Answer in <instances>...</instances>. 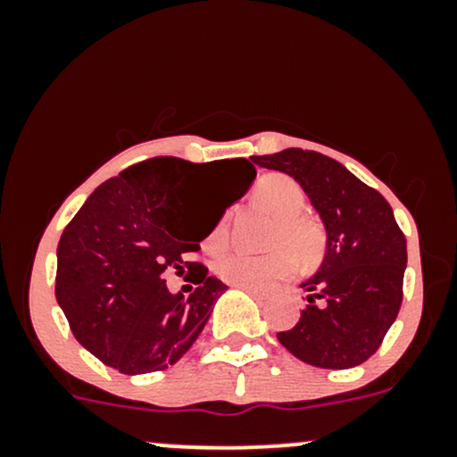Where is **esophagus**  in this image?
<instances>
[{
    "label": "esophagus",
    "instance_id": "34e87169",
    "mask_svg": "<svg viewBox=\"0 0 457 457\" xmlns=\"http://www.w3.org/2000/svg\"><path fill=\"white\" fill-rule=\"evenodd\" d=\"M245 292H249L251 296L253 298H258V301H266V298H269V295H266V292H260V290H255V287H243Z\"/></svg>",
    "mask_w": 457,
    "mask_h": 457
}]
</instances>
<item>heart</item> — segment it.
I'll list each match as a JSON object with an SVG mask.
<instances>
[{
	"label": "heart",
	"mask_w": 457,
	"mask_h": 457,
	"mask_svg": "<svg viewBox=\"0 0 457 457\" xmlns=\"http://www.w3.org/2000/svg\"><path fill=\"white\" fill-rule=\"evenodd\" d=\"M255 202L277 219L270 245H283L269 253H246L232 251L214 262V270L223 281L240 287H266L272 281L283 279L295 270L296 258L312 264L322 258L327 249V234L322 225L305 217L307 195L295 178L286 174H269L260 178L253 188ZM208 251H221L228 245V214H223L211 234L206 236ZM288 249L286 250L285 246Z\"/></svg>",
	"instance_id": "obj_1"
}]
</instances>
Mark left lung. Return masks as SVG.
Wrapping results in <instances>:
<instances>
[{"label":"left lung","instance_id":"obj_1","mask_svg":"<svg viewBox=\"0 0 457 457\" xmlns=\"http://www.w3.org/2000/svg\"><path fill=\"white\" fill-rule=\"evenodd\" d=\"M251 159L295 178L327 229L322 264L301 283L307 307L277 339L296 359L324 370L365 363L395 322L403 296L406 238L389 202L320 152L287 148Z\"/></svg>","mask_w":457,"mask_h":457}]
</instances>
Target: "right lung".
<instances>
[{
	"label": "right lung",
	"instance_id": "1",
	"mask_svg": "<svg viewBox=\"0 0 457 457\" xmlns=\"http://www.w3.org/2000/svg\"><path fill=\"white\" fill-rule=\"evenodd\" d=\"M211 162L156 156L103 182L57 245L55 298L72 335L120 374L167 370L195 344L228 290L188 253L255 178L246 159L223 161L240 174L232 202L193 221L197 178ZM187 268L189 295L166 290L162 275Z\"/></svg>",
	"mask_w": 457,
	"mask_h": 457
}]
</instances>
